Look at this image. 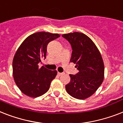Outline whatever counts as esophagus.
<instances>
[{
  "mask_svg": "<svg viewBox=\"0 0 123 123\" xmlns=\"http://www.w3.org/2000/svg\"><path fill=\"white\" fill-rule=\"evenodd\" d=\"M58 75H60V76H61V75H63V74H65L64 72H58Z\"/></svg>",
  "mask_w": 123,
  "mask_h": 123,
  "instance_id": "obj_1",
  "label": "esophagus"
}]
</instances>
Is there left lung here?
Segmentation results:
<instances>
[{"mask_svg":"<svg viewBox=\"0 0 123 123\" xmlns=\"http://www.w3.org/2000/svg\"><path fill=\"white\" fill-rule=\"evenodd\" d=\"M72 49L70 62L76 64L79 72L70 74V82L65 86L67 93L74 98L86 99L102 84L104 65L101 54L91 39L85 34L74 32L63 34Z\"/></svg>","mask_w":123,"mask_h":123,"instance_id":"1","label":"left lung"}]
</instances>
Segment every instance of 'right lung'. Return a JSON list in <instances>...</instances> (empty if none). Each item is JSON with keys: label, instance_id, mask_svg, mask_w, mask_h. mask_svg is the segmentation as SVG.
I'll list each match as a JSON object with an SVG mask.
<instances>
[{"label": "right lung", "instance_id": "1", "mask_svg": "<svg viewBox=\"0 0 123 123\" xmlns=\"http://www.w3.org/2000/svg\"><path fill=\"white\" fill-rule=\"evenodd\" d=\"M60 37L58 34L37 32L28 36L18 49L12 61L13 77L23 93L28 97H40L49 90L56 70L39 67L46 58L48 43Z\"/></svg>", "mask_w": 123, "mask_h": 123}]
</instances>
